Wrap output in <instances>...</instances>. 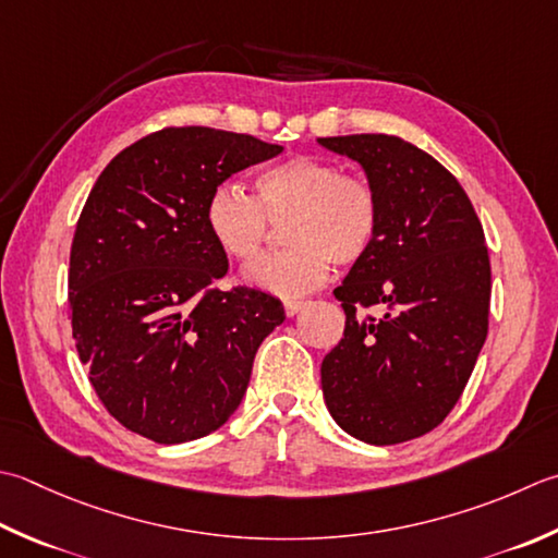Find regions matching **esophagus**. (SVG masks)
I'll return each mask as SVG.
<instances>
[{"mask_svg":"<svg viewBox=\"0 0 558 558\" xmlns=\"http://www.w3.org/2000/svg\"><path fill=\"white\" fill-rule=\"evenodd\" d=\"M304 304H307L304 300H286V302H282V307H286V314H288V316H294V314H298V312L304 307Z\"/></svg>","mask_w":558,"mask_h":558,"instance_id":"34e87169","label":"esophagus"}]
</instances>
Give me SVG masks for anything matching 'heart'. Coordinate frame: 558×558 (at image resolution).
<instances>
[{"label": "heart", "mask_w": 558, "mask_h": 558, "mask_svg": "<svg viewBox=\"0 0 558 558\" xmlns=\"http://www.w3.org/2000/svg\"><path fill=\"white\" fill-rule=\"evenodd\" d=\"M207 234L229 258L251 264L264 251L272 225L286 222L290 244L244 270L248 286L280 298L316 290L336 266H353L375 246L381 203L373 183L345 173L338 161L294 155L254 179V195L220 183L207 195Z\"/></svg>", "instance_id": "b5f03b06"}]
</instances>
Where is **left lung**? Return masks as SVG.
<instances>
[{
  "mask_svg": "<svg viewBox=\"0 0 558 558\" xmlns=\"http://www.w3.org/2000/svg\"><path fill=\"white\" fill-rule=\"evenodd\" d=\"M363 163L381 203L375 246L333 290L343 338L322 363L333 421L369 445L447 418L488 333L490 260L472 201L438 159L397 135L319 137ZM381 306L379 320L366 314Z\"/></svg>",
  "mask_w": 558,
  "mask_h": 558,
  "instance_id": "1",
  "label": "left lung"
}]
</instances>
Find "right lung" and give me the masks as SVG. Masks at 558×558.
Listing matches in <instances>:
<instances>
[{
  "label": "right lung",
  "instance_id": "right-lung-1",
  "mask_svg": "<svg viewBox=\"0 0 558 558\" xmlns=\"http://www.w3.org/2000/svg\"><path fill=\"white\" fill-rule=\"evenodd\" d=\"M280 151L227 130L163 128L116 155L84 203L72 336L96 397L142 438L177 445L220 428L260 341L286 322L268 292L217 288L229 264L203 220L217 185Z\"/></svg>",
  "mask_w": 558,
  "mask_h": 558
}]
</instances>
